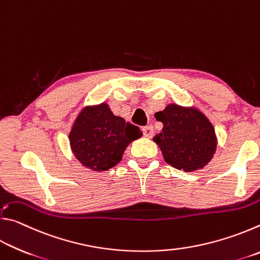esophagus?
I'll list each match as a JSON object with an SVG mask.
<instances>
[{"label": "esophagus", "instance_id": "1", "mask_svg": "<svg viewBox=\"0 0 260 260\" xmlns=\"http://www.w3.org/2000/svg\"><path fill=\"white\" fill-rule=\"evenodd\" d=\"M142 131H143V135L146 136V138H149V139L152 138V135H153V127L151 125H148L146 127H143Z\"/></svg>", "mask_w": 260, "mask_h": 260}]
</instances>
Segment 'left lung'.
Returning <instances> with one entry per match:
<instances>
[{"mask_svg":"<svg viewBox=\"0 0 260 260\" xmlns=\"http://www.w3.org/2000/svg\"><path fill=\"white\" fill-rule=\"evenodd\" d=\"M162 122L161 133L153 136L167 164L184 172L202 170L217 149V136L208 117L196 108L169 104L155 114Z\"/></svg>","mask_w":260,"mask_h":260,"instance_id":"obj_1","label":"left lung"}]
</instances>
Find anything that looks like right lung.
<instances>
[{"mask_svg":"<svg viewBox=\"0 0 260 260\" xmlns=\"http://www.w3.org/2000/svg\"><path fill=\"white\" fill-rule=\"evenodd\" d=\"M141 136L138 126L114 116L107 103H101L81 110L69 139L77 159L87 169L101 172L117 165L127 146Z\"/></svg>","mask_w":260,"mask_h":260,"instance_id":"1","label":"right lung"}]
</instances>
